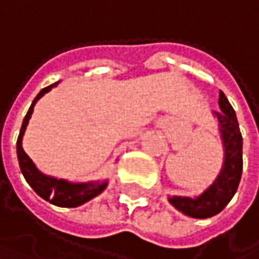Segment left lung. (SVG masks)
<instances>
[{"label":"left lung","mask_w":259,"mask_h":259,"mask_svg":"<svg viewBox=\"0 0 259 259\" xmlns=\"http://www.w3.org/2000/svg\"><path fill=\"white\" fill-rule=\"evenodd\" d=\"M221 111H213L219 123L221 139L224 144V165L213 181L201 195L190 196H169L168 201L183 214L195 219H207L221 213L233 199L237 192L243 171V138L231 103L221 91L219 94Z\"/></svg>","instance_id":"left-lung-1"}]
</instances>
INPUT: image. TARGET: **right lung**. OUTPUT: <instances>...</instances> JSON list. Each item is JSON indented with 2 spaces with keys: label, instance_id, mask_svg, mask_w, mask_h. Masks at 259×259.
<instances>
[{
  "label": "right lung",
  "instance_id": "1",
  "mask_svg": "<svg viewBox=\"0 0 259 259\" xmlns=\"http://www.w3.org/2000/svg\"><path fill=\"white\" fill-rule=\"evenodd\" d=\"M58 83L60 82H55V83L43 88L35 96V99L32 100V103H31V106H29V109L26 112L25 118L22 121V127H21L19 136H18V142H16V151H18V160H19L21 171H22V174L25 177L26 183L32 187V190L38 196H41L45 201H49L54 205L72 208V207H79V205L88 202L90 199L96 198L97 195H100L106 189L108 181L72 183V181L63 180V179H55V177L46 176V174H43V172H40L37 169L34 162L29 159V156L22 148V138H24L28 121H29V118L32 115V111H34V106H35L37 100L40 97H43L48 91H51L54 87H57Z\"/></svg>",
  "mask_w": 259,
  "mask_h": 259
}]
</instances>
